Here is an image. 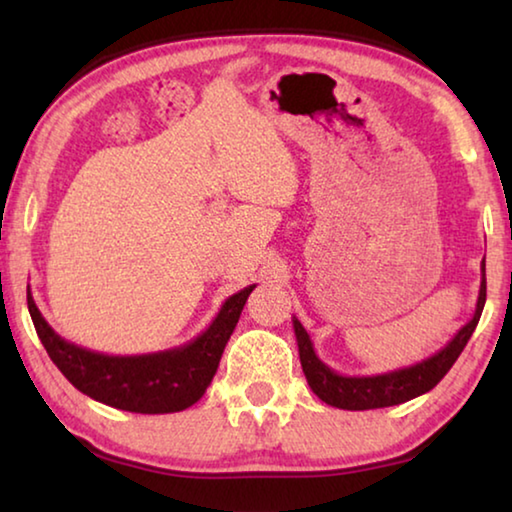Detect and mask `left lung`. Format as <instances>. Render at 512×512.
<instances>
[{"label":"left lung","mask_w":512,"mask_h":512,"mask_svg":"<svg viewBox=\"0 0 512 512\" xmlns=\"http://www.w3.org/2000/svg\"><path fill=\"white\" fill-rule=\"evenodd\" d=\"M485 305V259L481 262V287L479 298H476L474 316L458 329L456 336L449 341L443 350H438L431 357L422 359L413 366L397 368L381 375H339L318 359L311 343L307 329L302 327L300 320L293 316V332H296L298 352L302 372H305L307 384L320 400L329 406L345 411H368V409H384V406H395L409 402L413 397L429 393L433 386L443 379L449 368L454 366L456 359L461 357L463 348L470 341L472 332L479 323L481 311Z\"/></svg>","instance_id":"1"}]
</instances>
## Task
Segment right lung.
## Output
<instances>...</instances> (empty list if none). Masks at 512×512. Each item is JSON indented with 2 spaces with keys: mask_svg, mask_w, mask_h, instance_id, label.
I'll use <instances>...</instances> for the list:
<instances>
[{
  "mask_svg": "<svg viewBox=\"0 0 512 512\" xmlns=\"http://www.w3.org/2000/svg\"><path fill=\"white\" fill-rule=\"evenodd\" d=\"M255 284L223 302L219 314L196 339L149 354H103L65 341L54 332L27 289L29 314L51 361L79 388L112 409L131 413H176L201 400L219 368L225 343L235 332Z\"/></svg>",
  "mask_w": 512,
  "mask_h": 512,
  "instance_id": "add662e5",
  "label": "right lung"
}]
</instances>
